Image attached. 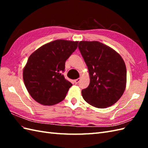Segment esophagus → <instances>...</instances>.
Returning a JSON list of instances; mask_svg holds the SVG:
<instances>
[{"label":"esophagus","mask_w":148,"mask_h":148,"mask_svg":"<svg viewBox=\"0 0 148 148\" xmlns=\"http://www.w3.org/2000/svg\"><path fill=\"white\" fill-rule=\"evenodd\" d=\"M79 81H80V78H78V79H76L74 80V83L76 84H77V83H79Z\"/></svg>","instance_id":"obj_1"}]
</instances>
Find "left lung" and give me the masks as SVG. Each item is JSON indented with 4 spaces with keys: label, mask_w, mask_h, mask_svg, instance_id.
<instances>
[{
    "label": "left lung",
    "mask_w": 148,
    "mask_h": 148,
    "mask_svg": "<svg viewBox=\"0 0 148 148\" xmlns=\"http://www.w3.org/2000/svg\"><path fill=\"white\" fill-rule=\"evenodd\" d=\"M88 69L90 84L82 90L84 100L97 108H107L120 99L127 83L125 62L115 50L98 41L79 42Z\"/></svg>",
    "instance_id": "left-lung-1"
}]
</instances>
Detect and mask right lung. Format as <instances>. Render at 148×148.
<instances>
[{"mask_svg":"<svg viewBox=\"0 0 148 148\" xmlns=\"http://www.w3.org/2000/svg\"><path fill=\"white\" fill-rule=\"evenodd\" d=\"M78 41L58 39L36 50L25 66L23 77L30 96L44 106L62 101L72 84L65 79V61L76 49Z\"/></svg>","mask_w":148,"mask_h":148,"instance_id":"obj_1","label":"right lung"}]
</instances>
